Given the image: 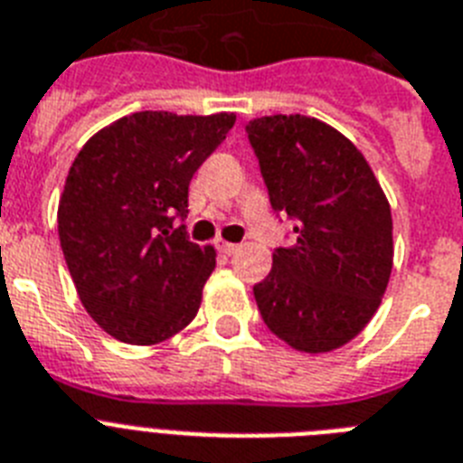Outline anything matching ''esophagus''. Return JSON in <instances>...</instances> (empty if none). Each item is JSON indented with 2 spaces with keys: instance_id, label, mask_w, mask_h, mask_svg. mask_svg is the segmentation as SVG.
I'll return each mask as SVG.
<instances>
[{
  "instance_id": "obj_1",
  "label": "esophagus",
  "mask_w": 463,
  "mask_h": 463,
  "mask_svg": "<svg viewBox=\"0 0 463 463\" xmlns=\"http://www.w3.org/2000/svg\"><path fill=\"white\" fill-rule=\"evenodd\" d=\"M216 250H219L221 254L231 256V254H235V251H238V244L225 242V240H216Z\"/></svg>"
}]
</instances>
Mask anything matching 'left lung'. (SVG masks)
Here are the masks:
<instances>
[{
  "instance_id": "left-lung-1",
  "label": "left lung",
  "mask_w": 463,
  "mask_h": 463,
  "mask_svg": "<svg viewBox=\"0 0 463 463\" xmlns=\"http://www.w3.org/2000/svg\"><path fill=\"white\" fill-rule=\"evenodd\" d=\"M268 200L294 225L254 285L268 329L304 353L348 344L372 320L393 268V221L367 159L320 119L273 115L247 124Z\"/></svg>"
}]
</instances>
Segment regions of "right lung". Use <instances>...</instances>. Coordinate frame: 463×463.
Returning a JSON list of instances; mask_svg holds the SVG:
<instances>
[{"mask_svg":"<svg viewBox=\"0 0 463 463\" xmlns=\"http://www.w3.org/2000/svg\"><path fill=\"white\" fill-rule=\"evenodd\" d=\"M235 115L146 110L91 136L58 204V238L81 304L110 336L134 345L190 325L216 266L190 242L188 185L225 141Z\"/></svg>","mask_w":463,"mask_h":463,"instance_id":"right-lung-1","label":"right lung"}]
</instances>
